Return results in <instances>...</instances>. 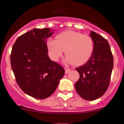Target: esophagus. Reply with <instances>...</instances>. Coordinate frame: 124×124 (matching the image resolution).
<instances>
[{"label": "esophagus", "instance_id": "34e87169", "mask_svg": "<svg viewBox=\"0 0 124 124\" xmlns=\"http://www.w3.org/2000/svg\"><path fill=\"white\" fill-rule=\"evenodd\" d=\"M70 71H71V70H70V69L65 68V74H68V73Z\"/></svg>", "mask_w": 124, "mask_h": 124}]
</instances>
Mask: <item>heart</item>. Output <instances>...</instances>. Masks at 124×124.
I'll return each instance as SVG.
<instances>
[{
    "label": "heart",
    "mask_w": 124,
    "mask_h": 124,
    "mask_svg": "<svg viewBox=\"0 0 124 124\" xmlns=\"http://www.w3.org/2000/svg\"><path fill=\"white\" fill-rule=\"evenodd\" d=\"M50 57L58 61L64 50L66 63H74L76 65L85 63L93 53L94 43L91 37L77 31L68 30L60 33L56 40L50 39L47 42Z\"/></svg>",
    "instance_id": "obj_1"
}]
</instances>
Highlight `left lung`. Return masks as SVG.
Wrapping results in <instances>:
<instances>
[{"label":"left lung","mask_w":124,"mask_h":124,"mask_svg":"<svg viewBox=\"0 0 124 124\" xmlns=\"http://www.w3.org/2000/svg\"><path fill=\"white\" fill-rule=\"evenodd\" d=\"M90 36L94 42L93 54L86 64L76 69L80 77L75 89L83 99L94 101L101 97L109 87L114 60L108 41L93 31Z\"/></svg>","instance_id":"left-lung-1"}]
</instances>
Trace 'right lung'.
<instances>
[{"label":"right lung","mask_w":124,"mask_h":124,"mask_svg":"<svg viewBox=\"0 0 124 124\" xmlns=\"http://www.w3.org/2000/svg\"><path fill=\"white\" fill-rule=\"evenodd\" d=\"M52 31L33 28L17 38L11 52V66L17 83L24 93L36 99L51 96L65 72L48 55L46 38L52 35Z\"/></svg>","instance_id":"add662e5"}]
</instances>
